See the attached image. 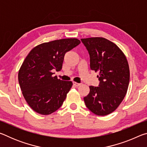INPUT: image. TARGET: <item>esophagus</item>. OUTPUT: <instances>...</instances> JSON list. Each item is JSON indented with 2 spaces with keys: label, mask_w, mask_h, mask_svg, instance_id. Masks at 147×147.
<instances>
[{
  "label": "esophagus",
  "mask_w": 147,
  "mask_h": 147,
  "mask_svg": "<svg viewBox=\"0 0 147 147\" xmlns=\"http://www.w3.org/2000/svg\"><path fill=\"white\" fill-rule=\"evenodd\" d=\"M73 86L74 87H78V86H80V84L76 83V82H73Z\"/></svg>",
  "instance_id": "34e87169"
}]
</instances>
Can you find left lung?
<instances>
[{
    "label": "left lung",
    "instance_id": "8db88e82",
    "mask_svg": "<svg viewBox=\"0 0 147 147\" xmlns=\"http://www.w3.org/2000/svg\"><path fill=\"white\" fill-rule=\"evenodd\" d=\"M88 51L91 70L98 72V87L89 86L86 106L97 115H107L120 105L128 90L130 69L124 53L103 38L81 39Z\"/></svg>",
    "mask_w": 147,
    "mask_h": 147
}]
</instances>
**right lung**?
<instances>
[{"mask_svg": "<svg viewBox=\"0 0 147 147\" xmlns=\"http://www.w3.org/2000/svg\"><path fill=\"white\" fill-rule=\"evenodd\" d=\"M80 43L76 38L44 43L26 57L19 71V83L26 102L36 112L49 115L63 104L73 83L58 80L53 71H61L65 54Z\"/></svg>", "mask_w": 147, "mask_h": 147, "instance_id": "obj_1", "label": "right lung"}]
</instances>
